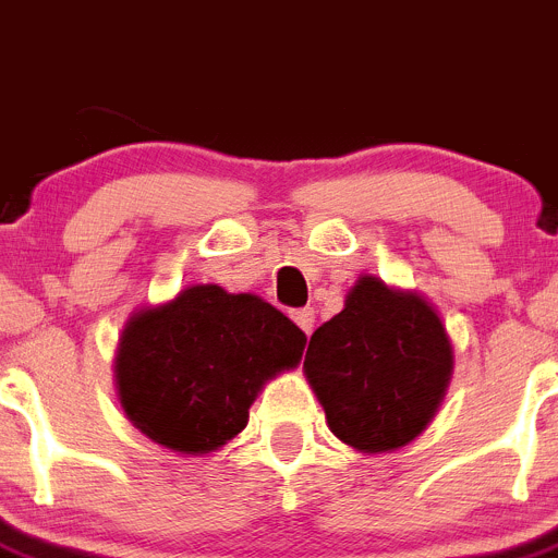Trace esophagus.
<instances>
[{
  "instance_id": "1",
  "label": "esophagus",
  "mask_w": 558,
  "mask_h": 558,
  "mask_svg": "<svg viewBox=\"0 0 558 558\" xmlns=\"http://www.w3.org/2000/svg\"><path fill=\"white\" fill-rule=\"evenodd\" d=\"M293 320H295V326H299L301 331H304L306 337H310L312 328H315V310H312V306H306V310L293 312Z\"/></svg>"
}]
</instances>
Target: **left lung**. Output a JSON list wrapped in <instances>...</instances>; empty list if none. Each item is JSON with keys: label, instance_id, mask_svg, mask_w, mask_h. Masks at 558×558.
I'll use <instances>...</instances> for the list:
<instances>
[{"label": "left lung", "instance_id": "1", "mask_svg": "<svg viewBox=\"0 0 558 558\" xmlns=\"http://www.w3.org/2000/svg\"><path fill=\"white\" fill-rule=\"evenodd\" d=\"M454 355L422 295L362 276L310 339L304 373L328 427L359 452H395L433 422Z\"/></svg>", "mask_w": 558, "mask_h": 558}]
</instances>
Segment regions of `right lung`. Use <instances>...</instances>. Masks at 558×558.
Masks as SVG:
<instances>
[{
	"instance_id": "right-lung-1",
	"label": "right lung",
	"mask_w": 558,
	"mask_h": 558,
	"mask_svg": "<svg viewBox=\"0 0 558 558\" xmlns=\"http://www.w3.org/2000/svg\"><path fill=\"white\" fill-rule=\"evenodd\" d=\"M304 344L306 333L268 301L191 284L125 323L117 397L150 441L208 454L246 427L257 391L293 369Z\"/></svg>"
}]
</instances>
